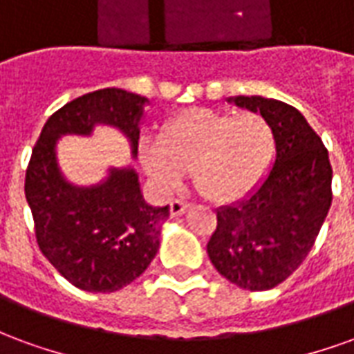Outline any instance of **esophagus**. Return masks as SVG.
<instances>
[{
  "instance_id": "34e87169",
  "label": "esophagus",
  "mask_w": 354,
  "mask_h": 354,
  "mask_svg": "<svg viewBox=\"0 0 354 354\" xmlns=\"http://www.w3.org/2000/svg\"><path fill=\"white\" fill-rule=\"evenodd\" d=\"M187 203H184V201H180V199H174L172 203H170V216H180V214H184L185 210H187Z\"/></svg>"
}]
</instances>
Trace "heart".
<instances>
[{
    "instance_id": "heart-1",
    "label": "heart",
    "mask_w": 354,
    "mask_h": 354,
    "mask_svg": "<svg viewBox=\"0 0 354 354\" xmlns=\"http://www.w3.org/2000/svg\"><path fill=\"white\" fill-rule=\"evenodd\" d=\"M277 138L260 111L230 113L208 108L185 109L159 131V144L142 147V162L155 184L170 192L192 170L195 187L214 203L245 197L273 162Z\"/></svg>"
}]
</instances>
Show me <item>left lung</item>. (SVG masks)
I'll return each mask as SVG.
<instances>
[{"label": "left lung", "instance_id": "left-lung-1", "mask_svg": "<svg viewBox=\"0 0 354 354\" xmlns=\"http://www.w3.org/2000/svg\"><path fill=\"white\" fill-rule=\"evenodd\" d=\"M233 102L271 121L277 157L250 197L216 212L207 252L227 281L261 292L286 281L311 252L332 205V165L320 136L294 106L261 96Z\"/></svg>", "mask_w": 354, "mask_h": 354}]
</instances>
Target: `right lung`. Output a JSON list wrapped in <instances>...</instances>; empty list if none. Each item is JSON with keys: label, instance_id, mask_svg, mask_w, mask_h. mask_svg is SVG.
I'll return each mask as SVG.
<instances>
[{"label": "right lung", "instance_id": "right-lung-1", "mask_svg": "<svg viewBox=\"0 0 354 354\" xmlns=\"http://www.w3.org/2000/svg\"><path fill=\"white\" fill-rule=\"evenodd\" d=\"M146 102L123 88L68 102L47 119L28 162L24 193L37 246L66 281L87 292H115L144 273L170 210L147 205L132 169L111 170L96 187H73L58 172L55 144L60 134H88L96 123H108L131 138L136 153Z\"/></svg>", "mask_w": 354, "mask_h": 354}]
</instances>
